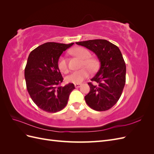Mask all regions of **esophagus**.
Instances as JSON below:
<instances>
[{"label":"esophagus","mask_w":154,"mask_h":154,"mask_svg":"<svg viewBox=\"0 0 154 154\" xmlns=\"http://www.w3.org/2000/svg\"><path fill=\"white\" fill-rule=\"evenodd\" d=\"M74 86H75L76 88H79L81 86V84H80V83H75V84H74Z\"/></svg>","instance_id":"obj_1"}]
</instances>
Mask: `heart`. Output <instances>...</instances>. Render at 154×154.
I'll list each match as a JSON object with an SVG mask.
<instances>
[{"mask_svg":"<svg viewBox=\"0 0 154 154\" xmlns=\"http://www.w3.org/2000/svg\"><path fill=\"white\" fill-rule=\"evenodd\" d=\"M72 53L83 60L82 63V67L83 66L87 67L74 71L67 76L66 80L67 82L71 83H80L90 75V71L87 67L91 69L92 71H95L98 67V62L94 58H90L91 55L90 51L84 48L78 47L74 48L72 50ZM58 67L60 71L63 73H67L69 71L67 60L63 56L60 57L58 59Z\"/></svg>","mask_w":154,"mask_h":154,"instance_id":"b5f03b06","label":"heart"}]
</instances>
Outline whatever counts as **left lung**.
<instances>
[{
	"label": "left lung",
	"mask_w": 154,
	"mask_h": 154,
	"mask_svg": "<svg viewBox=\"0 0 154 154\" xmlns=\"http://www.w3.org/2000/svg\"><path fill=\"white\" fill-rule=\"evenodd\" d=\"M94 53L100 68L88 83L90 91L85 96L87 104L97 111L112 108L122 96L126 80V65L119 49L106 40L96 39L76 42Z\"/></svg>",
	"instance_id": "8db88e82"
}]
</instances>
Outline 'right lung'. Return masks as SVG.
Here are the masks:
<instances>
[{
  "label": "right lung",
  "instance_id": "obj_1",
  "mask_svg": "<svg viewBox=\"0 0 154 154\" xmlns=\"http://www.w3.org/2000/svg\"><path fill=\"white\" fill-rule=\"evenodd\" d=\"M69 44L47 42L30 53L24 71L26 87L31 98L39 108L54 113L66 106L73 83L60 84L63 78L58 67V61Z\"/></svg>",
  "mask_w": 154,
  "mask_h": 154
}]
</instances>
